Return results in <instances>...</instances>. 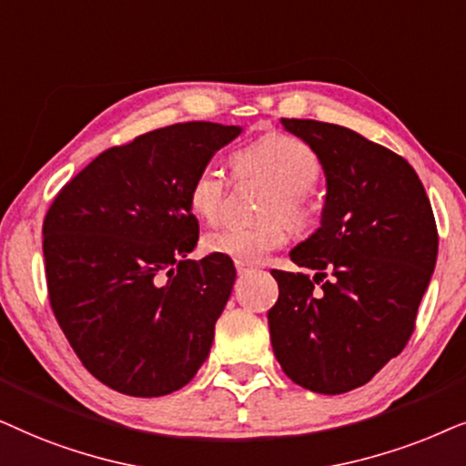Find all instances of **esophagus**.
I'll return each mask as SVG.
<instances>
[{"mask_svg": "<svg viewBox=\"0 0 466 466\" xmlns=\"http://www.w3.org/2000/svg\"><path fill=\"white\" fill-rule=\"evenodd\" d=\"M234 266H237L238 275H243V272H247V270H249V268H251V266H249V264H247V262H238V259H234Z\"/></svg>", "mask_w": 466, "mask_h": 466, "instance_id": "obj_1", "label": "esophagus"}]
</instances>
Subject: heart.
<instances>
[{"label": "heart", "instance_id": "obj_1", "mask_svg": "<svg viewBox=\"0 0 466 466\" xmlns=\"http://www.w3.org/2000/svg\"><path fill=\"white\" fill-rule=\"evenodd\" d=\"M232 166L238 178H259L272 187L264 204V217H283L294 229L307 226L311 219L309 189L319 178V161L305 142L279 132L259 136L232 155ZM226 198L228 178L217 166H204L191 178L187 202L200 219L219 221L226 213ZM285 238L288 228L281 219L258 226L228 223L204 237V249L238 262H258L266 253L279 249Z\"/></svg>", "mask_w": 466, "mask_h": 466}]
</instances>
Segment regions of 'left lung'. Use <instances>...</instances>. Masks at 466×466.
<instances>
[{
	"label": "left lung",
	"mask_w": 466,
	"mask_h": 466,
	"mask_svg": "<svg viewBox=\"0 0 466 466\" xmlns=\"http://www.w3.org/2000/svg\"><path fill=\"white\" fill-rule=\"evenodd\" d=\"M281 123L318 153L328 194L321 228L289 253L315 277L270 270L279 283L272 351L298 386L343 394L373 380L411 339L437 262L435 215L400 155L334 123Z\"/></svg>",
	"instance_id": "8db88e82"
}]
</instances>
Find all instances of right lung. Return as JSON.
Here are the masks:
<instances>
[{"label": "right lung", "mask_w": 466, "mask_h": 466, "mask_svg": "<svg viewBox=\"0 0 466 466\" xmlns=\"http://www.w3.org/2000/svg\"><path fill=\"white\" fill-rule=\"evenodd\" d=\"M237 126L191 121L106 148L46 210L42 249L55 319L89 373L127 396L183 388L207 360L232 294V259L198 243L191 178Z\"/></svg>", "instance_id": "obj_1"}]
</instances>
